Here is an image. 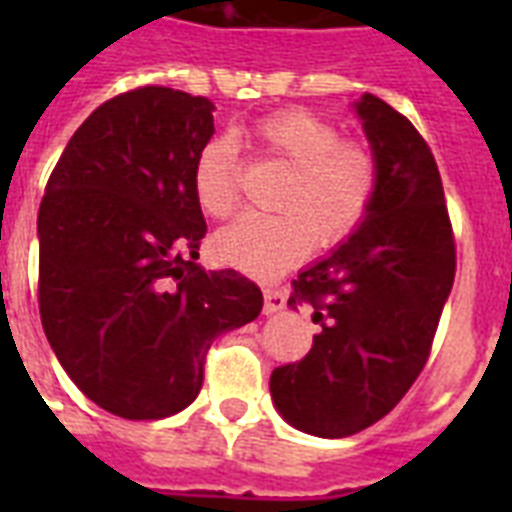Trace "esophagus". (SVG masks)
Here are the masks:
<instances>
[{
  "label": "esophagus",
  "mask_w": 512,
  "mask_h": 512,
  "mask_svg": "<svg viewBox=\"0 0 512 512\" xmlns=\"http://www.w3.org/2000/svg\"><path fill=\"white\" fill-rule=\"evenodd\" d=\"M263 295H265V303H263L265 313H279L281 308H287V292H284V289L265 287Z\"/></svg>",
  "instance_id": "obj_1"
}]
</instances>
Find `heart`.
Wrapping results in <instances>:
<instances>
[{"label": "heart", "mask_w": 512, "mask_h": 512, "mask_svg": "<svg viewBox=\"0 0 512 512\" xmlns=\"http://www.w3.org/2000/svg\"><path fill=\"white\" fill-rule=\"evenodd\" d=\"M260 156L289 167L276 215H247L212 241L220 263L252 276H276L313 244L350 239L380 191V162L366 140L340 138L335 124L308 108H284L249 127ZM193 196L209 217H231L241 201V159L228 135H212L193 159Z\"/></svg>", "instance_id": "b5f03b06"}]
</instances>
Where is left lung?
Instances as JSON below:
<instances>
[{
	"label": "left lung",
	"instance_id": "obj_1",
	"mask_svg": "<svg viewBox=\"0 0 512 512\" xmlns=\"http://www.w3.org/2000/svg\"><path fill=\"white\" fill-rule=\"evenodd\" d=\"M380 162V191L345 244L292 281L321 332L297 364L276 366L281 417L321 438L382 420L428 364L454 284L457 247L438 164L420 132L385 100L356 106Z\"/></svg>",
	"mask_w": 512,
	"mask_h": 512
}]
</instances>
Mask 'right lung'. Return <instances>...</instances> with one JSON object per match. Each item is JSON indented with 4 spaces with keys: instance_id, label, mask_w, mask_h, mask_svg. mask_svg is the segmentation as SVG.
I'll return each instance as SVG.
<instances>
[{
    "instance_id": "1",
    "label": "right lung",
    "mask_w": 512,
    "mask_h": 512,
    "mask_svg": "<svg viewBox=\"0 0 512 512\" xmlns=\"http://www.w3.org/2000/svg\"><path fill=\"white\" fill-rule=\"evenodd\" d=\"M212 100L148 84L92 111L39 207V313L60 366L124 420H162L199 396L209 345L263 311L236 271L196 265L207 233L193 159Z\"/></svg>"
}]
</instances>
